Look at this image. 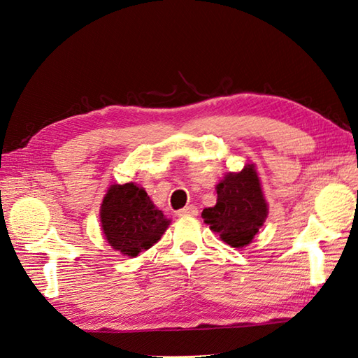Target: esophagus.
Returning a JSON list of instances; mask_svg holds the SVG:
<instances>
[{
  "label": "esophagus",
  "instance_id": "esophagus-1",
  "mask_svg": "<svg viewBox=\"0 0 358 358\" xmlns=\"http://www.w3.org/2000/svg\"><path fill=\"white\" fill-rule=\"evenodd\" d=\"M197 208L194 205H188L185 208H182L178 211V216H197Z\"/></svg>",
  "mask_w": 358,
  "mask_h": 358
}]
</instances>
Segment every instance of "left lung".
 <instances>
[{
    "instance_id": "left-lung-1",
    "label": "left lung",
    "mask_w": 358,
    "mask_h": 358,
    "mask_svg": "<svg viewBox=\"0 0 358 358\" xmlns=\"http://www.w3.org/2000/svg\"><path fill=\"white\" fill-rule=\"evenodd\" d=\"M216 192V205L205 208L202 219L225 243L243 248L251 243L268 216V203L254 164H246L242 171L227 173Z\"/></svg>"
}]
</instances>
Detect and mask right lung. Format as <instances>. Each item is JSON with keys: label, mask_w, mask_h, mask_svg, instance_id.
<instances>
[{"label": "right lung", "mask_w": 358, "mask_h": 358, "mask_svg": "<svg viewBox=\"0 0 358 358\" xmlns=\"http://www.w3.org/2000/svg\"><path fill=\"white\" fill-rule=\"evenodd\" d=\"M99 216L110 246L129 257L152 248L170 225L145 189L133 182L107 189Z\"/></svg>", "instance_id": "1"}]
</instances>
